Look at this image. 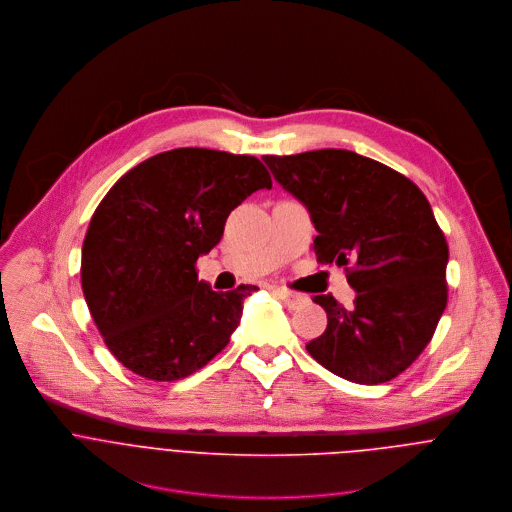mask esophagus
<instances>
[{
	"label": "esophagus",
	"mask_w": 512,
	"mask_h": 512,
	"mask_svg": "<svg viewBox=\"0 0 512 512\" xmlns=\"http://www.w3.org/2000/svg\"><path fill=\"white\" fill-rule=\"evenodd\" d=\"M272 294L278 296V298H280L284 304H288L290 308H298V306H302V304L308 300L304 294L290 292V290H286V288H272Z\"/></svg>",
	"instance_id": "obj_1"
}]
</instances>
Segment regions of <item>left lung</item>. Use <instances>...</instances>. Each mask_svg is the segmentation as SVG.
Here are the masks:
<instances>
[{"label": "left lung", "instance_id": "1", "mask_svg": "<svg viewBox=\"0 0 512 512\" xmlns=\"http://www.w3.org/2000/svg\"><path fill=\"white\" fill-rule=\"evenodd\" d=\"M262 160L310 212L318 262L344 266L356 292L350 310L332 294L312 298L328 326L306 350L350 382L392 380L420 356L446 308L448 246L426 196L350 150Z\"/></svg>", "mask_w": 512, "mask_h": 512}]
</instances>
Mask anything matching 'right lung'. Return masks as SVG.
<instances>
[{
	"label": "right lung",
	"instance_id": "add662e5",
	"mask_svg": "<svg viewBox=\"0 0 512 512\" xmlns=\"http://www.w3.org/2000/svg\"><path fill=\"white\" fill-rule=\"evenodd\" d=\"M272 180L254 156L176 148L124 174L82 246V290L110 352L148 380H180L226 348L258 286L216 292L196 260L228 214Z\"/></svg>",
	"mask_w": 512,
	"mask_h": 512
}]
</instances>
